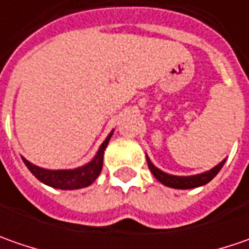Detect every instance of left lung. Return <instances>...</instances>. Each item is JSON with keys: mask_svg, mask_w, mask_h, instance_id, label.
<instances>
[{"mask_svg": "<svg viewBox=\"0 0 249 249\" xmlns=\"http://www.w3.org/2000/svg\"><path fill=\"white\" fill-rule=\"evenodd\" d=\"M225 160H222L219 165L212 167L211 170L199 173V175H194V176H173V175H167L165 172H162L160 169L155 166L151 159L147 157V163H148L149 170L152 172V175L157 177L163 186L172 187V188H178V190H188V188H196V187L204 186L206 183H209L213 177L219 173V170L225 165Z\"/></svg>", "mask_w": 249, "mask_h": 249, "instance_id": "obj_1", "label": "left lung"}]
</instances>
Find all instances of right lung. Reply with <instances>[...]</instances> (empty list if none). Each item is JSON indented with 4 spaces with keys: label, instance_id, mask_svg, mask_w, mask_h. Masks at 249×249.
Listing matches in <instances>:
<instances>
[{
    "label": "right lung",
    "instance_id": "right-lung-1",
    "mask_svg": "<svg viewBox=\"0 0 249 249\" xmlns=\"http://www.w3.org/2000/svg\"><path fill=\"white\" fill-rule=\"evenodd\" d=\"M113 134V130L108 134V137L105 141L101 144L98 152L95 154V157L92 158L91 162L87 165L76 169H68V170H48L44 167L36 166L32 162H29L27 159H23L24 165L27 169L37 177L41 183L47 186L53 187V188H59V190H77L92 184L95 181V178L100 176L101 169H102V162H104V151L107 148L110 137Z\"/></svg>",
    "mask_w": 249,
    "mask_h": 249
}]
</instances>
